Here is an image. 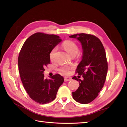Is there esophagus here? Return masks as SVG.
<instances>
[{"instance_id":"esophagus-1","label":"esophagus","mask_w":127,"mask_h":127,"mask_svg":"<svg viewBox=\"0 0 127 127\" xmlns=\"http://www.w3.org/2000/svg\"><path fill=\"white\" fill-rule=\"evenodd\" d=\"M71 80L70 77H64V81H69Z\"/></svg>"}]
</instances>
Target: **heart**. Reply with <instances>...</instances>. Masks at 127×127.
<instances>
[{"instance_id":"1","label":"heart","mask_w":127,"mask_h":127,"mask_svg":"<svg viewBox=\"0 0 127 127\" xmlns=\"http://www.w3.org/2000/svg\"><path fill=\"white\" fill-rule=\"evenodd\" d=\"M63 47L65 51H66V52L69 53L70 55L74 56L76 55L79 51V47L76 43L74 41H71V40H66L64 41L63 44ZM57 50L56 48H54L51 51V52L50 53V57L51 59H52L53 58L54 55ZM70 68L68 66H63L60 69V70L63 72L65 74H68L69 73Z\"/></svg>"}]
</instances>
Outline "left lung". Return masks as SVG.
<instances>
[{
    "label": "left lung",
    "instance_id": "1",
    "mask_svg": "<svg viewBox=\"0 0 127 127\" xmlns=\"http://www.w3.org/2000/svg\"><path fill=\"white\" fill-rule=\"evenodd\" d=\"M69 37L79 40L83 51L76 72L83 79L72 77L80 83L77 90L72 92V97L81 104H88L98 96L106 80L108 68L106 53L100 40L93 35L81 33Z\"/></svg>",
    "mask_w": 127,
    "mask_h": 127
}]
</instances>
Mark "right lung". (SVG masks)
I'll list each match as a JSON object with an SVG mask.
<instances>
[{"mask_svg":"<svg viewBox=\"0 0 127 127\" xmlns=\"http://www.w3.org/2000/svg\"><path fill=\"white\" fill-rule=\"evenodd\" d=\"M56 35L36 33L24 43L18 59V70L23 87L30 98L45 104L54 100L64 78L59 74L44 77V68L50 63V53L59 43Z\"/></svg>","mask_w":127,"mask_h":127,"instance_id":"obj_1","label":"right lung"}]
</instances>
